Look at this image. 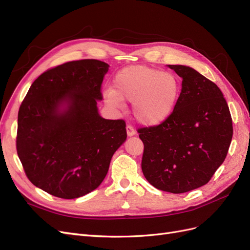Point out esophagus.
<instances>
[{"mask_svg": "<svg viewBox=\"0 0 250 250\" xmlns=\"http://www.w3.org/2000/svg\"><path fill=\"white\" fill-rule=\"evenodd\" d=\"M126 132H127V135L128 137H132V135H134L135 133V130H134V128L131 126V125H127L126 126Z\"/></svg>", "mask_w": 250, "mask_h": 250, "instance_id": "1", "label": "esophagus"}]
</instances>
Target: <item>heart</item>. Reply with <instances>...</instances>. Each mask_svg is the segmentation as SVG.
I'll use <instances>...</instances> for the list:
<instances>
[{
    "instance_id": "1",
    "label": "heart",
    "mask_w": 250,
    "mask_h": 250,
    "mask_svg": "<svg viewBox=\"0 0 250 250\" xmlns=\"http://www.w3.org/2000/svg\"><path fill=\"white\" fill-rule=\"evenodd\" d=\"M180 83L175 75L146 65L124 67L112 82V89L104 92L111 106L122 108L124 102L132 103L138 122L155 126L167 120L175 108Z\"/></svg>"
}]
</instances>
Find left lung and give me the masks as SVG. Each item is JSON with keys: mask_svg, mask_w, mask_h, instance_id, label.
Wrapping results in <instances>:
<instances>
[{"mask_svg": "<svg viewBox=\"0 0 250 250\" xmlns=\"http://www.w3.org/2000/svg\"><path fill=\"white\" fill-rule=\"evenodd\" d=\"M183 78L172 115L138 130L144 144L142 171L154 188L173 194L208 184L224 162L232 121L223 94L190 66L168 64Z\"/></svg>", "mask_w": 250, "mask_h": 250, "instance_id": "1", "label": "left lung"}]
</instances>
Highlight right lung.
I'll use <instances>...</instances> for the list:
<instances>
[{
	"instance_id": "add662e5",
	"label": "right lung",
	"mask_w": 250,
	"mask_h": 250,
	"mask_svg": "<svg viewBox=\"0 0 250 250\" xmlns=\"http://www.w3.org/2000/svg\"><path fill=\"white\" fill-rule=\"evenodd\" d=\"M109 65L83 59L42 73L22 101L17 150L27 177L53 196L75 199L101 185L113 153L126 141L123 120L99 115Z\"/></svg>"
}]
</instances>
